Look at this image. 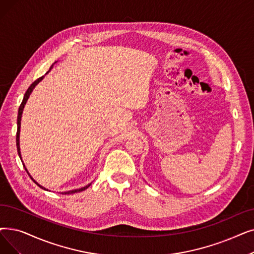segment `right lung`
<instances>
[{
  "mask_svg": "<svg viewBox=\"0 0 254 254\" xmlns=\"http://www.w3.org/2000/svg\"><path fill=\"white\" fill-rule=\"evenodd\" d=\"M57 62V61H56ZM55 62V63H56ZM54 63V64H55ZM54 64H52V66H51V68L49 69V71L47 72V73H49L50 71H51V69L53 68V66H54ZM46 73V74H47ZM45 78V75H42V76H40L39 79H37L35 82H33L32 84H31V86L28 88V90L26 91V93H25V95H24V98H23V102H21V104H20V106H19V108H18V115H17V133H16V147H17V152H18V156H19V158H20V160H21V162H23V159H21V153H20V146H19V134H20V121H21V115H23V111H24V108H25V106H26V104H27V101H28V98L30 97V94L32 93V91H33V89H34V88L36 87V85L39 83V82H41L42 81V79ZM23 165H24V167H25V169H26V171H27V173L29 174V176L31 178V180L34 182L38 187H40L41 189H43V190H46V191H49L47 188H45V187H42L41 185H39L34 179L32 178V176L30 175V173H29V171H28V169L26 168V166H25V164L23 163ZM92 183H90V184H88L87 186H85V187H83V188H80V189H74V190H70V191H67V192H62L61 194H73V193H78V192H82V191H84V190H86L88 187H89L90 185H91Z\"/></svg>",
  "mask_w": 254,
  "mask_h": 254,
  "instance_id": "1",
  "label": "right lung"
}]
</instances>
